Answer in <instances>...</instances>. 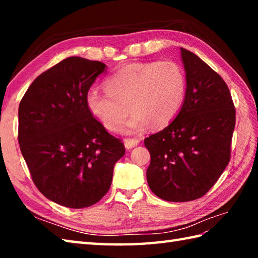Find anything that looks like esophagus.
<instances>
[{
	"label": "esophagus",
	"mask_w": 258,
	"mask_h": 258,
	"mask_svg": "<svg viewBox=\"0 0 258 258\" xmlns=\"http://www.w3.org/2000/svg\"><path fill=\"white\" fill-rule=\"evenodd\" d=\"M140 143V140L139 139H126L124 141V145H125V149L131 150L135 147L136 145H139Z\"/></svg>",
	"instance_id": "1"
}]
</instances>
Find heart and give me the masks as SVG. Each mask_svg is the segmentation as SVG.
<instances>
[{"label":"heart","mask_w":258,"mask_h":258,"mask_svg":"<svg viewBox=\"0 0 258 258\" xmlns=\"http://www.w3.org/2000/svg\"><path fill=\"white\" fill-rule=\"evenodd\" d=\"M106 90L93 86L85 96L90 113L111 132L123 125L127 134L142 133L150 124L164 127L178 114L186 95L183 69L175 62L133 63L119 69L106 82Z\"/></svg>","instance_id":"1"}]
</instances>
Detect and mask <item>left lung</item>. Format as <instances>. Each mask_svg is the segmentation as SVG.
Returning a JSON list of instances; mask_svg holds the SVG:
<instances>
[{"label": "left lung", "mask_w": 258, "mask_h": 258, "mask_svg": "<svg viewBox=\"0 0 258 258\" xmlns=\"http://www.w3.org/2000/svg\"><path fill=\"white\" fill-rule=\"evenodd\" d=\"M186 95L173 122L144 140L151 154L146 178L168 202L200 199L220 178L231 158L235 108L225 82L202 59L180 47Z\"/></svg>", "instance_id": "1"}]
</instances>
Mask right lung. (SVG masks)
<instances>
[{"label":"right lung","instance_id":"add662e5","mask_svg":"<svg viewBox=\"0 0 258 258\" xmlns=\"http://www.w3.org/2000/svg\"><path fill=\"white\" fill-rule=\"evenodd\" d=\"M106 65L63 59L33 81L19 106V144L46 199L70 208L95 204L111 187L122 142L93 117L85 96Z\"/></svg>","mask_w":258,"mask_h":258}]
</instances>
